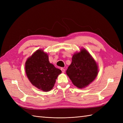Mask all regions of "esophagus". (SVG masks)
<instances>
[{"label":"esophagus","mask_w":123,"mask_h":123,"mask_svg":"<svg viewBox=\"0 0 123 123\" xmlns=\"http://www.w3.org/2000/svg\"><path fill=\"white\" fill-rule=\"evenodd\" d=\"M61 70L62 72H65V69L64 68H61Z\"/></svg>","instance_id":"obj_1"}]
</instances>
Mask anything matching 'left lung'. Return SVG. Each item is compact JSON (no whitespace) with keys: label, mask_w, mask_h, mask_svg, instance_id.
<instances>
[{"label":"left lung","mask_w":123,"mask_h":123,"mask_svg":"<svg viewBox=\"0 0 123 123\" xmlns=\"http://www.w3.org/2000/svg\"><path fill=\"white\" fill-rule=\"evenodd\" d=\"M66 73L74 86L84 88L92 82L98 74V66L95 60L85 49L72 56V63Z\"/></svg>","instance_id":"obj_1"}]
</instances>
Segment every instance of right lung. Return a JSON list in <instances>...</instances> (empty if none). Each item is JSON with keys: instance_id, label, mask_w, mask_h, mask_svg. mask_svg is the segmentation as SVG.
I'll return each mask as SVG.
<instances>
[{"instance_id": "add662e5", "label": "right lung", "mask_w": 123, "mask_h": 123, "mask_svg": "<svg viewBox=\"0 0 123 123\" xmlns=\"http://www.w3.org/2000/svg\"><path fill=\"white\" fill-rule=\"evenodd\" d=\"M26 75L30 82L44 91L53 88L61 70L49 63L48 54L41 49L36 51L25 63Z\"/></svg>"}]
</instances>
